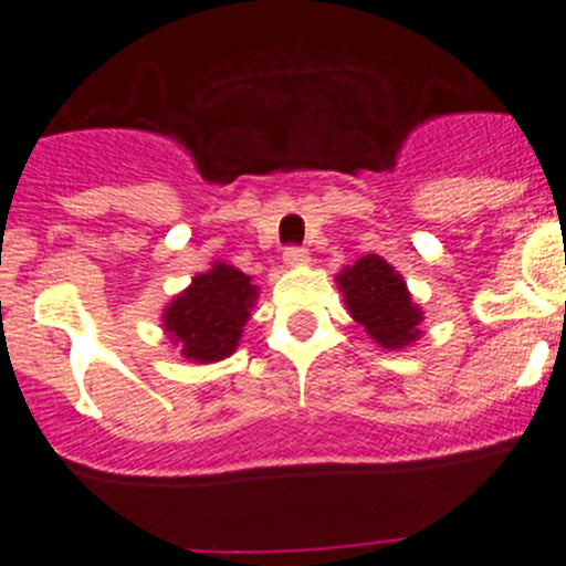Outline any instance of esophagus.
Segmentation results:
<instances>
[{
  "mask_svg": "<svg viewBox=\"0 0 566 566\" xmlns=\"http://www.w3.org/2000/svg\"><path fill=\"white\" fill-rule=\"evenodd\" d=\"M282 260L287 262V265H304V262L310 260V254H306L304 247H287L284 249Z\"/></svg>",
  "mask_w": 566,
  "mask_h": 566,
  "instance_id": "obj_1",
  "label": "esophagus"
}]
</instances>
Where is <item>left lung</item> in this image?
Segmentation results:
<instances>
[{"mask_svg": "<svg viewBox=\"0 0 566 566\" xmlns=\"http://www.w3.org/2000/svg\"><path fill=\"white\" fill-rule=\"evenodd\" d=\"M347 312L364 325L384 350H399L419 339L421 310L413 304L408 284L378 254H364L336 276Z\"/></svg>", "mask_w": 566, "mask_h": 566, "instance_id": "8db88e82", "label": "left lung"}]
</instances>
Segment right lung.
<instances>
[{
    "label": "right lung",
    "instance_id": "1",
    "mask_svg": "<svg viewBox=\"0 0 566 566\" xmlns=\"http://www.w3.org/2000/svg\"><path fill=\"white\" fill-rule=\"evenodd\" d=\"M254 301L251 276L227 262H213L164 310V331L188 361H221L235 353Z\"/></svg>",
    "mask_w": 566,
    "mask_h": 566
}]
</instances>
